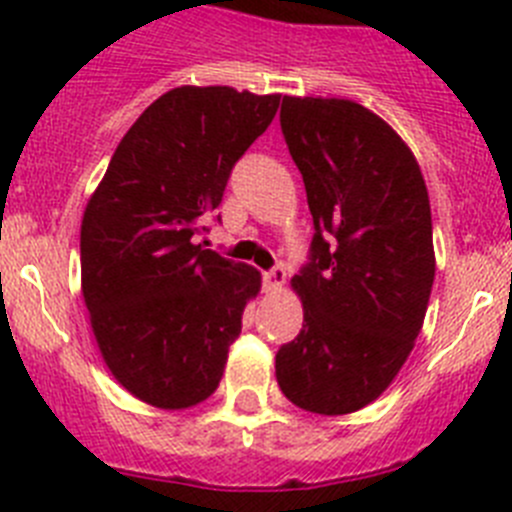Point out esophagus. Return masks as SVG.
Segmentation results:
<instances>
[{"label": "esophagus", "mask_w": 512, "mask_h": 512, "mask_svg": "<svg viewBox=\"0 0 512 512\" xmlns=\"http://www.w3.org/2000/svg\"><path fill=\"white\" fill-rule=\"evenodd\" d=\"M284 282H287V271H284L282 266H274V269L264 274L266 292H279V289L284 287Z\"/></svg>", "instance_id": "1"}]
</instances>
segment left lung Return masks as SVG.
<instances>
[{
    "label": "left lung",
    "mask_w": 512,
    "mask_h": 512,
    "mask_svg": "<svg viewBox=\"0 0 512 512\" xmlns=\"http://www.w3.org/2000/svg\"><path fill=\"white\" fill-rule=\"evenodd\" d=\"M282 133L307 192L312 261L292 277L302 330L279 348L297 408L348 415L408 361L436 277L428 189L390 122L351 99L284 97Z\"/></svg>",
    "instance_id": "1"
}]
</instances>
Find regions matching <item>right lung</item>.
I'll use <instances>...</instances> for the list:
<instances>
[{
    "label": "right lung",
    "instance_id": "obj_1",
    "mask_svg": "<svg viewBox=\"0 0 512 512\" xmlns=\"http://www.w3.org/2000/svg\"><path fill=\"white\" fill-rule=\"evenodd\" d=\"M282 94L176 87L120 140L81 220V295L99 354L140 402L184 410L223 379L261 271L194 243Z\"/></svg>",
    "mask_w": 512,
    "mask_h": 512
}]
</instances>
